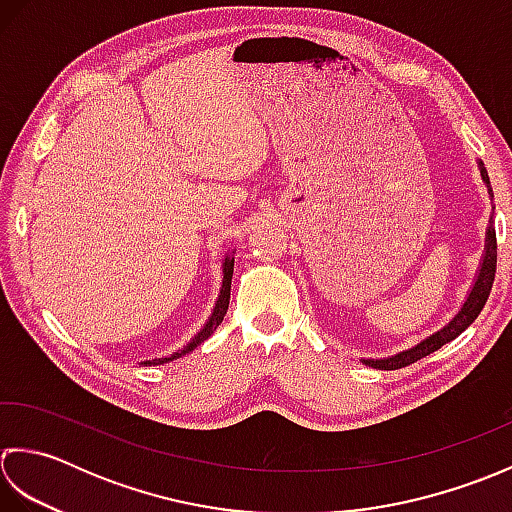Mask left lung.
I'll list each match as a JSON object with an SVG mask.
<instances>
[{"instance_id":"1","label":"left lung","mask_w":512,"mask_h":512,"mask_svg":"<svg viewBox=\"0 0 512 512\" xmlns=\"http://www.w3.org/2000/svg\"><path fill=\"white\" fill-rule=\"evenodd\" d=\"M479 174H482V181L486 185V190L490 194V201H493V187H490V179L488 172L484 168L482 161H477ZM495 267H497V238H495V225H493V216L488 218V229H486V245H484V254L482 260H479V267L475 271L473 285L468 289V294L462 302V307L457 314L446 322L442 329H437L431 336H426L424 340H420L417 344L409 349H402L393 356L387 358H362L364 364H369L373 369H384V371H393V369H402L406 364H413L420 358L431 356L433 351L442 349L444 344H448L451 340H455L457 336L473 325L475 318L479 316V311L484 309L490 289H493V280H495Z\"/></svg>"}]
</instances>
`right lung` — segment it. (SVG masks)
I'll list each match as a JSON object with an SVG mask.
<instances>
[{
  "instance_id": "right-lung-1",
  "label": "right lung",
  "mask_w": 512,
  "mask_h": 512,
  "mask_svg": "<svg viewBox=\"0 0 512 512\" xmlns=\"http://www.w3.org/2000/svg\"><path fill=\"white\" fill-rule=\"evenodd\" d=\"M232 274H234V252L225 254L223 258V283H221V291H218V298L214 302V309L210 318L205 320V325L196 331V336L190 338V342L183 344V347L179 351L170 353V356H163V358H152V360H143L139 364H143V367H154V364H165V362H172L176 358H183L185 353L194 351L198 344L205 342L207 338L212 336V333L218 329V325H221L225 314H227V307H229V289H232Z\"/></svg>"
}]
</instances>
